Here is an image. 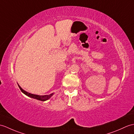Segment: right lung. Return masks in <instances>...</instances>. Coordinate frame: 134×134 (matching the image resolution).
I'll list each match as a JSON object with an SVG mask.
<instances>
[{"label": "right lung", "mask_w": 134, "mask_h": 134, "mask_svg": "<svg viewBox=\"0 0 134 134\" xmlns=\"http://www.w3.org/2000/svg\"><path fill=\"white\" fill-rule=\"evenodd\" d=\"M18 85L19 86V87L20 90H21V91L24 94H25L26 95H27V96H29L30 98H34V99H37V100H39L40 101H46V100H47L48 99H49L50 98L51 96L54 95V93H52V94H49V95H35V94H31L30 92H28L27 91H25L23 88H21V87L19 85V84L18 83Z\"/></svg>", "instance_id": "obj_1"}]
</instances>
